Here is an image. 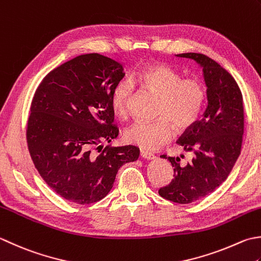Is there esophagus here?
I'll return each mask as SVG.
<instances>
[{"instance_id": "obj_1", "label": "esophagus", "mask_w": 261, "mask_h": 261, "mask_svg": "<svg viewBox=\"0 0 261 261\" xmlns=\"http://www.w3.org/2000/svg\"><path fill=\"white\" fill-rule=\"evenodd\" d=\"M140 156L142 158H146V160H154V158H156V156L152 154V152H149L147 150H140Z\"/></svg>"}]
</instances>
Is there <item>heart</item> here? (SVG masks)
Here are the masks:
<instances>
[{"mask_svg":"<svg viewBox=\"0 0 261 261\" xmlns=\"http://www.w3.org/2000/svg\"><path fill=\"white\" fill-rule=\"evenodd\" d=\"M158 95L155 121H136L124 131L127 142L147 150L156 149L172 139L173 132H185L200 119L207 90L195 76L183 78L181 72L165 63L142 66L131 81H117L111 91L110 103L115 115L124 119L129 114L135 86Z\"/></svg>","mask_w":261,"mask_h":261,"instance_id":"b5f03b06","label":"heart"}]
</instances>
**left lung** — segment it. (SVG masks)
<instances>
[{"label":"left lung","instance_id":"left-lung-1","mask_svg":"<svg viewBox=\"0 0 261 261\" xmlns=\"http://www.w3.org/2000/svg\"><path fill=\"white\" fill-rule=\"evenodd\" d=\"M203 66L207 85V106L201 120L177 140L192 151L191 162L183 165L178 157L163 154L174 167L170 185L160 196L176 203H190L206 197L226 180L241 154L244 112L241 89L227 70L200 53L177 54Z\"/></svg>","mask_w":261,"mask_h":261}]
</instances>
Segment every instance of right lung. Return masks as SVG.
<instances>
[{
  "instance_id": "right-lung-1",
  "label": "right lung",
  "mask_w": 261,
  "mask_h": 261,
  "mask_svg": "<svg viewBox=\"0 0 261 261\" xmlns=\"http://www.w3.org/2000/svg\"><path fill=\"white\" fill-rule=\"evenodd\" d=\"M123 76L115 60L90 53L55 68L36 89L25 129L29 154L43 180L66 200L99 201L119 168L139 156L131 145L93 150L119 135L110 98Z\"/></svg>"
}]
</instances>
